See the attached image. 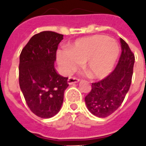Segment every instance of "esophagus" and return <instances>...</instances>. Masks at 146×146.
Wrapping results in <instances>:
<instances>
[{
    "label": "esophagus",
    "instance_id": "1",
    "mask_svg": "<svg viewBox=\"0 0 146 146\" xmlns=\"http://www.w3.org/2000/svg\"><path fill=\"white\" fill-rule=\"evenodd\" d=\"M79 81H80V79L76 78H72V77H70L68 79V84H73L78 83Z\"/></svg>",
    "mask_w": 146,
    "mask_h": 146
}]
</instances>
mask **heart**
Instances as JSON below:
<instances>
[{
  "label": "heart",
  "instance_id": "b5f03b06",
  "mask_svg": "<svg viewBox=\"0 0 146 146\" xmlns=\"http://www.w3.org/2000/svg\"><path fill=\"white\" fill-rule=\"evenodd\" d=\"M120 55L117 41L104 35L77 39L68 48L57 52L56 59L62 72L69 74L84 63V68L94 79H102L112 72Z\"/></svg>",
  "mask_w": 146,
  "mask_h": 146
}]
</instances>
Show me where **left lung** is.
Masks as SVG:
<instances>
[{"label": "left lung", "mask_w": 146, "mask_h": 146, "mask_svg": "<svg viewBox=\"0 0 146 146\" xmlns=\"http://www.w3.org/2000/svg\"><path fill=\"white\" fill-rule=\"evenodd\" d=\"M120 41L121 54L115 70L103 80L93 83L91 91L85 97L88 110L98 117H106L115 112L131 84L135 56L122 38Z\"/></svg>", "instance_id": "obj_1"}]
</instances>
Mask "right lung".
<instances>
[{"mask_svg":"<svg viewBox=\"0 0 146 146\" xmlns=\"http://www.w3.org/2000/svg\"><path fill=\"white\" fill-rule=\"evenodd\" d=\"M63 35L45 31L36 34L21 52L19 66V86L30 110L41 118L59 112L68 78L57 73L54 62Z\"/></svg>","mask_w":146,"mask_h":146,"instance_id":"add662e5","label":"right lung"}]
</instances>
